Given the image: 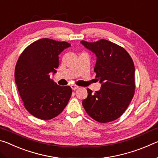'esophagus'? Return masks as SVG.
Returning <instances> with one entry per match:
<instances>
[{
	"mask_svg": "<svg viewBox=\"0 0 158 158\" xmlns=\"http://www.w3.org/2000/svg\"><path fill=\"white\" fill-rule=\"evenodd\" d=\"M71 88H72V89H73V90H75L76 89H79V86H78V85H71Z\"/></svg>",
	"mask_w": 158,
	"mask_h": 158,
	"instance_id": "obj_1",
	"label": "esophagus"
}]
</instances>
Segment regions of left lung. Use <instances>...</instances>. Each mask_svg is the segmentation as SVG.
Listing matches in <instances>:
<instances>
[{"label": "left lung", "instance_id": "left-lung-1", "mask_svg": "<svg viewBox=\"0 0 158 158\" xmlns=\"http://www.w3.org/2000/svg\"><path fill=\"white\" fill-rule=\"evenodd\" d=\"M81 43L97 56L94 72L102 88L93 93L87 89L88 97L82 105L95 121L105 123L121 117L129 106L135 91V65L123 47L106 40Z\"/></svg>", "mask_w": 158, "mask_h": 158}]
</instances>
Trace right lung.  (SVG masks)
I'll return each mask as SVG.
<instances>
[{
    "label": "right lung",
    "mask_w": 158,
    "mask_h": 158,
    "mask_svg": "<svg viewBox=\"0 0 158 158\" xmlns=\"http://www.w3.org/2000/svg\"><path fill=\"white\" fill-rule=\"evenodd\" d=\"M70 46L66 42L42 38L28 45L18 58L15 83L24 107L37 118L52 119L68 105L71 87L57 85L49 74L56 73L58 55Z\"/></svg>",
    "instance_id": "obj_1"
}]
</instances>
